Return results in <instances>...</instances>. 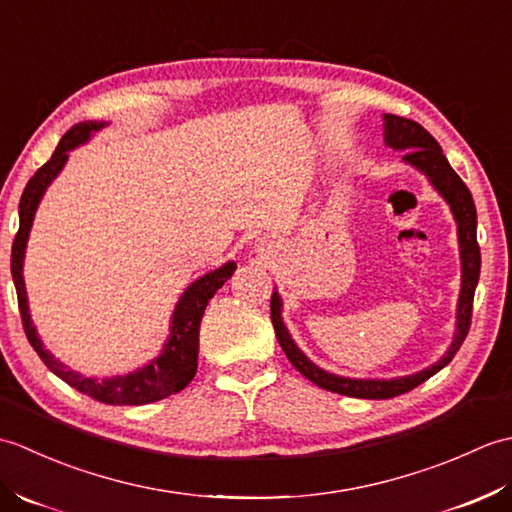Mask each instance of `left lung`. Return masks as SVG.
<instances>
[{
	"label": "left lung",
	"instance_id": "1",
	"mask_svg": "<svg viewBox=\"0 0 512 512\" xmlns=\"http://www.w3.org/2000/svg\"><path fill=\"white\" fill-rule=\"evenodd\" d=\"M383 136L385 145L405 151L402 162L420 171L424 178L431 182V187L436 189L444 202L449 204L453 213V220L458 224V244H460V264H462V286L458 297V312H455V334L449 345V350L444 352L438 363L420 369L416 374L409 376H396V378H347L332 372H325L323 367L314 365L310 358L303 354L295 339H292L284 319H281V310H284V301L275 290L270 297V319H273V328L277 334V341L281 350L286 352L288 361L295 365V369L312 380L314 385H319L334 394L352 396V398H367V400H385L394 398L400 394H407L413 387H418L424 380L438 374L442 367L451 363L455 352L460 350L466 334L471 328V310H473V295L480 281V246H477V211L471 191L466 189L462 178L455 173L449 165V160L444 158L442 147L438 140L433 138L427 129L418 125L409 118L385 114L383 116Z\"/></svg>",
	"mask_w": 512,
	"mask_h": 512
}]
</instances>
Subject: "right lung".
<instances>
[{
    "mask_svg": "<svg viewBox=\"0 0 512 512\" xmlns=\"http://www.w3.org/2000/svg\"><path fill=\"white\" fill-rule=\"evenodd\" d=\"M103 127H107L105 121H85L74 125L70 132L61 138V143L54 149L52 158L28 180L19 200V231L13 242V253H10V273H13V281L17 288L19 312L21 321H24L28 341L41 356V361L48 365L50 372L57 374L70 387L79 389L81 394L105 402V405H147V402H156L171 394H178L180 389L187 387L193 380L195 372H198L200 321L204 317L206 303H209L215 292L224 286L226 279H231L237 266L235 262H226L224 266L195 279L193 284L182 292V297L176 303V310H173L169 336L165 345H162L160 354L151 358L143 367L134 369V372L101 380L88 378L57 361V358L43 347L37 328L32 325L30 319L28 295L24 284V257L32 220H35L43 193L48 191L54 178H57L61 169L65 167V162H68L70 151L88 143V140L96 132H101Z\"/></svg>",
    "mask_w": 512,
    "mask_h": 512,
    "instance_id": "add662e5",
    "label": "right lung"
}]
</instances>
